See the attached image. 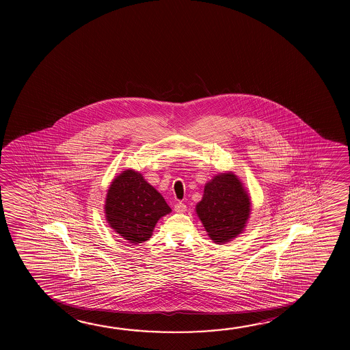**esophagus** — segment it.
I'll return each instance as SVG.
<instances>
[{"mask_svg":"<svg viewBox=\"0 0 350 350\" xmlns=\"http://www.w3.org/2000/svg\"><path fill=\"white\" fill-rule=\"evenodd\" d=\"M174 211L178 212V213H183V212L187 211V205L179 201L174 205Z\"/></svg>","mask_w":350,"mask_h":350,"instance_id":"1","label":"esophagus"}]
</instances>
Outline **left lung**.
I'll use <instances>...</instances> for the list:
<instances>
[{
  "label": "left lung",
  "mask_w": 350,
  "mask_h": 350,
  "mask_svg": "<svg viewBox=\"0 0 350 350\" xmlns=\"http://www.w3.org/2000/svg\"><path fill=\"white\" fill-rule=\"evenodd\" d=\"M196 213L217 244L241 234L250 213V199L233 173H222L205 185Z\"/></svg>",
  "instance_id": "left-lung-1"
}]
</instances>
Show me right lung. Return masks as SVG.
Returning <instances> with one entry per match:
<instances>
[{"label":"right lung","instance_id":"obj_1","mask_svg":"<svg viewBox=\"0 0 350 350\" xmlns=\"http://www.w3.org/2000/svg\"><path fill=\"white\" fill-rule=\"evenodd\" d=\"M105 211L117 234L139 244L149 239L157 221L170 213L171 207L140 173L126 170L111 184Z\"/></svg>","mask_w":350,"mask_h":350}]
</instances>
